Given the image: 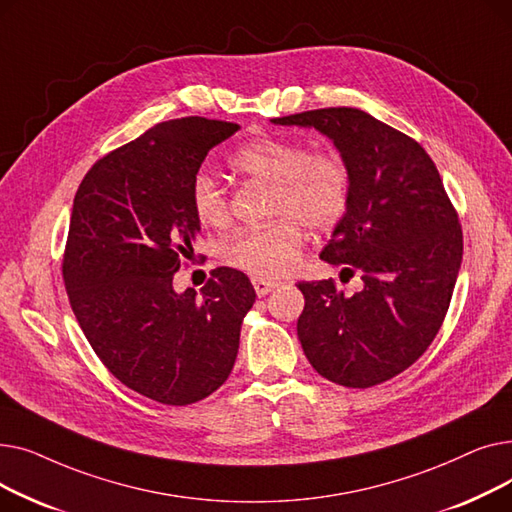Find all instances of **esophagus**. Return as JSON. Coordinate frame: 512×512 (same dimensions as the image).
<instances>
[{"label":"esophagus","instance_id":"obj_1","mask_svg":"<svg viewBox=\"0 0 512 512\" xmlns=\"http://www.w3.org/2000/svg\"><path fill=\"white\" fill-rule=\"evenodd\" d=\"M278 284L272 280H265V278H253V288L257 292V297H265L267 292H272Z\"/></svg>","mask_w":512,"mask_h":512}]
</instances>
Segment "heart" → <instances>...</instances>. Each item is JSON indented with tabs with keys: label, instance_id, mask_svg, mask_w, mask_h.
I'll return each instance as SVG.
<instances>
[{
	"label": "heart",
	"instance_id": "b5f03b06",
	"mask_svg": "<svg viewBox=\"0 0 512 512\" xmlns=\"http://www.w3.org/2000/svg\"><path fill=\"white\" fill-rule=\"evenodd\" d=\"M230 168L255 182L270 184V213L274 222L253 226L232 236L224 249L226 265L253 278H280L297 265L305 236L311 230L334 228L348 211L353 174L340 151L311 147L297 139L263 137L242 145ZM191 205L205 228H224L230 222V201L224 188L207 174L191 184Z\"/></svg>",
	"mask_w": 512,
	"mask_h": 512
}]
</instances>
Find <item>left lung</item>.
<instances>
[{"mask_svg":"<svg viewBox=\"0 0 512 512\" xmlns=\"http://www.w3.org/2000/svg\"><path fill=\"white\" fill-rule=\"evenodd\" d=\"M326 134L353 174L351 205L321 259L361 272L363 290L299 282L297 334L313 369L346 388L378 386L434 342L463 259V230L425 149L357 107L274 118Z\"/></svg>","mask_w":512,"mask_h":512,"instance_id":"8db88e82","label":"left lung"}]
</instances>
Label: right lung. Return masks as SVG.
I'll list each match as a JSON object with an SVG mask.
<instances>
[{
  "label": "right lung",
  "mask_w": 512,
  "mask_h": 512,
  "mask_svg": "<svg viewBox=\"0 0 512 512\" xmlns=\"http://www.w3.org/2000/svg\"><path fill=\"white\" fill-rule=\"evenodd\" d=\"M238 128L199 116L155 124L97 159L74 197L62 261L72 311L114 378L161 405H193L228 380L255 303L232 267L211 270L201 297L172 286L201 230L191 184Z\"/></svg>",
  "instance_id": "right-lung-1"
}]
</instances>
